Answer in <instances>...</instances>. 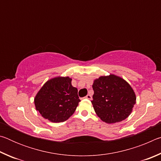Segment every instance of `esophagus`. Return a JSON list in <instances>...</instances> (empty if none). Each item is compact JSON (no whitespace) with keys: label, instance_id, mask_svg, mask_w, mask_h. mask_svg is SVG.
<instances>
[{"label":"esophagus","instance_id":"34e87169","mask_svg":"<svg viewBox=\"0 0 161 161\" xmlns=\"http://www.w3.org/2000/svg\"><path fill=\"white\" fill-rule=\"evenodd\" d=\"M84 98H85V99H92V96H91L90 94H87L86 96L84 97Z\"/></svg>","mask_w":161,"mask_h":161}]
</instances>
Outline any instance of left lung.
I'll use <instances>...</instances> for the list:
<instances>
[{
    "mask_svg": "<svg viewBox=\"0 0 161 161\" xmlns=\"http://www.w3.org/2000/svg\"><path fill=\"white\" fill-rule=\"evenodd\" d=\"M92 103L103 121L114 124L126 119L136 103V95L126 81L114 75L94 80Z\"/></svg>",
    "mask_w": 161,
    "mask_h": 161,
    "instance_id": "obj_1",
    "label": "left lung"
}]
</instances>
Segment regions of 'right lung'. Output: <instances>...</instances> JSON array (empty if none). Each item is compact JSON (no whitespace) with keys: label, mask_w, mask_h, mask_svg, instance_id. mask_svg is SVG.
I'll list each match as a JSON object with an SVG mask.
<instances>
[{"label":"right lung","mask_w":161,"mask_h":161,"mask_svg":"<svg viewBox=\"0 0 161 161\" xmlns=\"http://www.w3.org/2000/svg\"><path fill=\"white\" fill-rule=\"evenodd\" d=\"M77 92L69 77L52 79L43 85L35 97V108L49 121L63 122L74 114L80 102Z\"/></svg>","instance_id":"add662e5"}]
</instances>
